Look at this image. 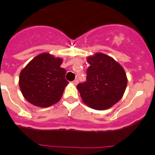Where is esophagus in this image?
I'll return each mask as SVG.
<instances>
[{
    "instance_id": "1",
    "label": "esophagus",
    "mask_w": 155,
    "mask_h": 155,
    "mask_svg": "<svg viewBox=\"0 0 155 155\" xmlns=\"http://www.w3.org/2000/svg\"><path fill=\"white\" fill-rule=\"evenodd\" d=\"M78 83V79H75V80H74L73 81H72V84H74V85H76Z\"/></svg>"
}]
</instances>
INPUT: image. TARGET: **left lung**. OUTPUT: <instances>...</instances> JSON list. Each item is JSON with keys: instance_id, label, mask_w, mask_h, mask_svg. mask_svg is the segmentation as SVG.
Wrapping results in <instances>:
<instances>
[{"instance_id": "left-lung-1", "label": "left lung", "mask_w": 155, "mask_h": 155, "mask_svg": "<svg viewBox=\"0 0 155 155\" xmlns=\"http://www.w3.org/2000/svg\"><path fill=\"white\" fill-rule=\"evenodd\" d=\"M87 81L77 88L83 102L89 107L104 110L118 102L127 85L125 71L114 59L104 53L87 57Z\"/></svg>"}]
</instances>
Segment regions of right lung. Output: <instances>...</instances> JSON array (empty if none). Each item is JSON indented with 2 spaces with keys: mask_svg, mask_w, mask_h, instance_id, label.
<instances>
[{
  "mask_svg": "<svg viewBox=\"0 0 155 155\" xmlns=\"http://www.w3.org/2000/svg\"><path fill=\"white\" fill-rule=\"evenodd\" d=\"M62 59L42 53L32 59L19 77V87L25 98L32 105L48 107L60 101L69 82Z\"/></svg>",
  "mask_w": 155,
  "mask_h": 155,
  "instance_id": "right-lung-1",
  "label": "right lung"
}]
</instances>
